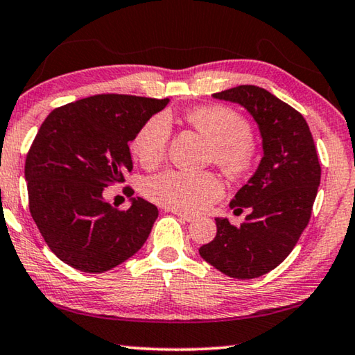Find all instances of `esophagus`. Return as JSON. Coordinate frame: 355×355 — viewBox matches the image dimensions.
Returning <instances> with one entry per match:
<instances>
[{"label":"esophagus","mask_w":355,"mask_h":355,"mask_svg":"<svg viewBox=\"0 0 355 355\" xmlns=\"http://www.w3.org/2000/svg\"><path fill=\"white\" fill-rule=\"evenodd\" d=\"M171 213L178 216L180 219H183V220H186V222H192V220L196 219V216L188 214V213H184V211H178V209H171Z\"/></svg>","instance_id":"34e87169"}]
</instances>
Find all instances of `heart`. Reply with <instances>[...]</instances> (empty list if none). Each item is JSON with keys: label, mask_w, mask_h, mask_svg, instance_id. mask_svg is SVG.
<instances>
[{"label": "heart", "mask_w": 355, "mask_h": 355, "mask_svg": "<svg viewBox=\"0 0 355 355\" xmlns=\"http://www.w3.org/2000/svg\"><path fill=\"white\" fill-rule=\"evenodd\" d=\"M188 122L213 146V159L233 178L243 177L254 166L257 146L250 125L241 114L227 106H200L188 114ZM171 139V122L164 114L148 119L135 135L130 150L146 169L164 159ZM144 192L150 200L178 211H200L224 192L220 180L209 172L166 171L148 178Z\"/></svg>", "instance_id": "b5f03b06"}]
</instances>
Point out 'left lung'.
<instances>
[{"label": "left lung", "instance_id": "left-lung-1", "mask_svg": "<svg viewBox=\"0 0 355 355\" xmlns=\"http://www.w3.org/2000/svg\"><path fill=\"white\" fill-rule=\"evenodd\" d=\"M213 97L248 110L260 130L263 158L230 202L235 211L250 209L245 222L235 227L216 218L218 233L199 254L228 277L255 279L277 268L307 227L321 180L320 159L302 114L266 89L248 84Z\"/></svg>", "mask_w": 355, "mask_h": 355}]
</instances>
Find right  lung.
<instances>
[{"mask_svg":"<svg viewBox=\"0 0 355 355\" xmlns=\"http://www.w3.org/2000/svg\"><path fill=\"white\" fill-rule=\"evenodd\" d=\"M167 103L101 94L48 114L28 152L25 178L29 211L59 260L83 272H105L147 241L158 208L136 197L120 211L103 192L133 171L128 142Z\"/></svg>","mask_w":355,"mask_h":355,"instance_id":"1","label":"right lung"}]
</instances>
